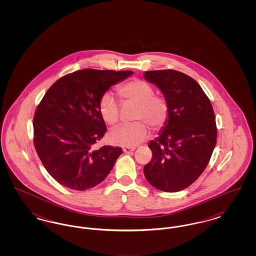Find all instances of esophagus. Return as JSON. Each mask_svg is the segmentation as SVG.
<instances>
[{
  "instance_id": "esophagus-1",
  "label": "esophagus",
  "mask_w": 256,
  "mask_h": 256,
  "mask_svg": "<svg viewBox=\"0 0 256 256\" xmlns=\"http://www.w3.org/2000/svg\"><path fill=\"white\" fill-rule=\"evenodd\" d=\"M122 150H124V152H126V154H130L132 152H134V148L126 146V148H122Z\"/></svg>"
}]
</instances>
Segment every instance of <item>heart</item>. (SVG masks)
<instances>
[{
    "label": "heart",
    "instance_id": "heart-1",
    "mask_svg": "<svg viewBox=\"0 0 256 256\" xmlns=\"http://www.w3.org/2000/svg\"><path fill=\"white\" fill-rule=\"evenodd\" d=\"M117 92L124 104H136L134 120L139 122L122 126L112 130L108 135L113 145L134 146L148 139L150 124L154 130H158L168 121L170 106L166 98L154 94V89L145 80L135 78L117 87ZM98 112L102 119L108 126L117 124L121 119L120 102L110 93H104L98 100Z\"/></svg>",
    "mask_w": 256,
    "mask_h": 256
}]
</instances>
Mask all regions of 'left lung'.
<instances>
[{
    "instance_id": "1",
    "label": "left lung",
    "mask_w": 256,
    "mask_h": 256,
    "mask_svg": "<svg viewBox=\"0 0 256 256\" xmlns=\"http://www.w3.org/2000/svg\"><path fill=\"white\" fill-rule=\"evenodd\" d=\"M144 78L158 87L170 106L162 132L148 144L152 158L144 174L161 191H182L195 182L211 158L217 141L214 110L202 87L185 74L146 71Z\"/></svg>"
}]
</instances>
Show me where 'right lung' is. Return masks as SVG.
I'll return each instance as SVG.
<instances>
[{
  "label": "right lung",
  "mask_w": 256,
  "mask_h": 256,
  "mask_svg": "<svg viewBox=\"0 0 256 256\" xmlns=\"http://www.w3.org/2000/svg\"><path fill=\"white\" fill-rule=\"evenodd\" d=\"M132 71L84 69L50 87L34 117V144L50 174L61 185L86 191L102 182L122 154L120 146L94 145L106 132L98 100Z\"/></svg>",
  "instance_id": "add662e5"
}]
</instances>
